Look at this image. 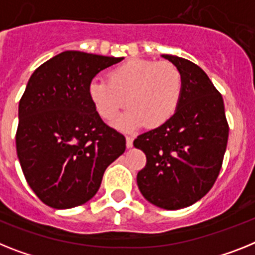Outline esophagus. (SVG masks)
<instances>
[{
	"label": "esophagus",
	"mask_w": 255,
	"mask_h": 255,
	"mask_svg": "<svg viewBox=\"0 0 255 255\" xmlns=\"http://www.w3.org/2000/svg\"><path fill=\"white\" fill-rule=\"evenodd\" d=\"M126 145H127L128 149L133 146V138H132L131 136H127V137H126Z\"/></svg>",
	"instance_id": "1"
}]
</instances>
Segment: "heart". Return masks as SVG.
Instances as JSON below:
<instances>
[{"label": "heart", "instance_id": "obj_1", "mask_svg": "<svg viewBox=\"0 0 255 255\" xmlns=\"http://www.w3.org/2000/svg\"><path fill=\"white\" fill-rule=\"evenodd\" d=\"M88 96L98 115L114 121L129 106L114 126L121 131H134L145 123L158 127L175 114L183 96V75L171 62L129 59L109 72V80L93 79Z\"/></svg>", "mask_w": 255, "mask_h": 255}]
</instances>
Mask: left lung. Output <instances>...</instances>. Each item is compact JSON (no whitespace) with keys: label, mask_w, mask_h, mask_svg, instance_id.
Returning <instances> with one entry per match:
<instances>
[{"label":"left lung","mask_w":255,"mask_h":255,"mask_svg":"<svg viewBox=\"0 0 255 255\" xmlns=\"http://www.w3.org/2000/svg\"><path fill=\"white\" fill-rule=\"evenodd\" d=\"M183 75V96L175 114L159 127L137 136L134 147L146 155L137 174L141 194L150 204L179 210L196 204L219 175L228 123L222 95L193 62L162 54Z\"/></svg>","instance_id":"obj_1"}]
</instances>
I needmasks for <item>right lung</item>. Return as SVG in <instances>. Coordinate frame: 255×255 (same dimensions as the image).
<instances>
[{
	"mask_svg": "<svg viewBox=\"0 0 255 255\" xmlns=\"http://www.w3.org/2000/svg\"><path fill=\"white\" fill-rule=\"evenodd\" d=\"M121 61L66 50L31 75L19 101L15 140L25 180L45 205L85 204L126 150L123 134L102 122L88 96L96 75Z\"/></svg>",
	"mask_w": 255,
	"mask_h": 255,
	"instance_id": "obj_1",
	"label": "right lung"
}]
</instances>
